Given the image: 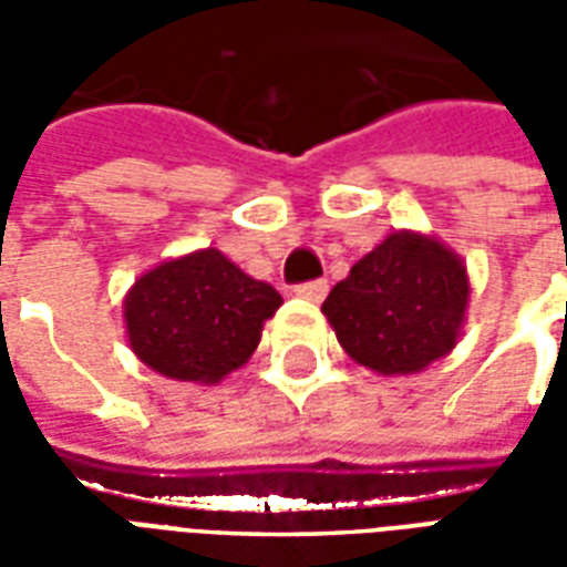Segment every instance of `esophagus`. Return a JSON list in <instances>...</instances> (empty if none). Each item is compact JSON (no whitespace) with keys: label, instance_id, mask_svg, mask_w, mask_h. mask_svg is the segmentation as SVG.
Returning a JSON list of instances; mask_svg holds the SVG:
<instances>
[{"label":"esophagus","instance_id":"1","mask_svg":"<svg viewBox=\"0 0 567 567\" xmlns=\"http://www.w3.org/2000/svg\"><path fill=\"white\" fill-rule=\"evenodd\" d=\"M297 297H307V300H312V303H319V300H324V295H328V279H312V282H300L295 288Z\"/></svg>","mask_w":567,"mask_h":567}]
</instances>
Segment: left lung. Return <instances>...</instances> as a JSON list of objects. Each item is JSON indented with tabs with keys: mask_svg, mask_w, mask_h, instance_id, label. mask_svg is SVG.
Wrapping results in <instances>:
<instances>
[{
	"mask_svg": "<svg viewBox=\"0 0 567 567\" xmlns=\"http://www.w3.org/2000/svg\"><path fill=\"white\" fill-rule=\"evenodd\" d=\"M467 272L422 234H392L331 288L321 312L358 364L419 373L450 352L464 324Z\"/></svg>",
	"mask_w": 567,
	"mask_h": 567,
	"instance_id": "8db88e82",
	"label": "left lung"
}]
</instances>
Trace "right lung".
I'll list each match as a JSON object with an SVG mask.
<instances>
[{
	"mask_svg": "<svg viewBox=\"0 0 567 567\" xmlns=\"http://www.w3.org/2000/svg\"><path fill=\"white\" fill-rule=\"evenodd\" d=\"M279 307L272 285L246 276L218 248H203L136 279L124 316L130 346L151 370L218 382L251 358L264 321Z\"/></svg>",
	"mask_w": 567,
	"mask_h": 567,
	"instance_id": "add662e5",
	"label": "right lung"
}]
</instances>
